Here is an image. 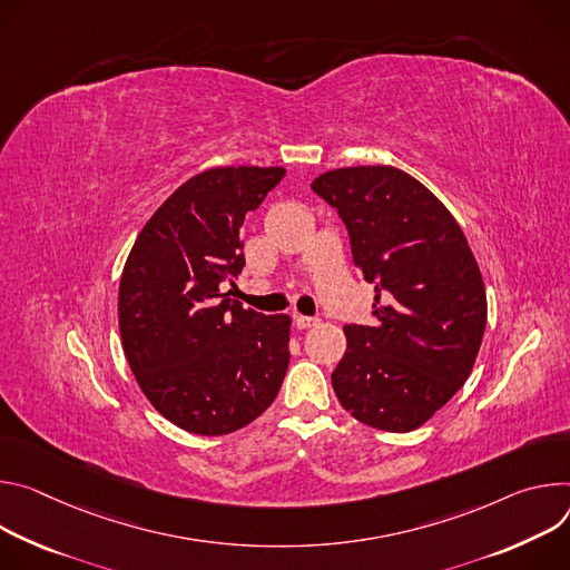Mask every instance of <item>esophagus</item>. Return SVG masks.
Wrapping results in <instances>:
<instances>
[{
  "label": "esophagus",
  "instance_id": "obj_1",
  "mask_svg": "<svg viewBox=\"0 0 570 570\" xmlns=\"http://www.w3.org/2000/svg\"><path fill=\"white\" fill-rule=\"evenodd\" d=\"M294 324H296V328H301V331H305V328H314L320 324V317H305V314H296L294 317Z\"/></svg>",
  "mask_w": 570,
  "mask_h": 570
}]
</instances>
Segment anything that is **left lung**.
Here are the masks:
<instances>
[{"mask_svg":"<svg viewBox=\"0 0 570 570\" xmlns=\"http://www.w3.org/2000/svg\"><path fill=\"white\" fill-rule=\"evenodd\" d=\"M309 187L337 210L353 263L375 285V322L344 326L333 390L357 421L410 432L458 394L482 344L487 294L471 246L446 206L396 167H342Z\"/></svg>","mask_w":570,"mask_h":570,"instance_id":"1","label":"left lung"}]
</instances>
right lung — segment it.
<instances>
[{"label": "right lung", "instance_id": "right-lung-1", "mask_svg": "<svg viewBox=\"0 0 570 570\" xmlns=\"http://www.w3.org/2000/svg\"><path fill=\"white\" fill-rule=\"evenodd\" d=\"M283 167H215L185 180L138 235L119 281L124 355L174 425L235 432L276 399L289 364V317L224 294L242 274L239 226Z\"/></svg>", "mask_w": 570, "mask_h": 570}]
</instances>
